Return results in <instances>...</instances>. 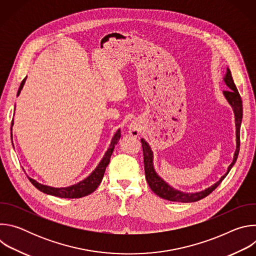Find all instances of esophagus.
<instances>
[{"mask_svg": "<svg viewBox=\"0 0 256 256\" xmlns=\"http://www.w3.org/2000/svg\"><path fill=\"white\" fill-rule=\"evenodd\" d=\"M128 132L134 136H138L140 134V124L136 120H132L128 126Z\"/></svg>", "mask_w": 256, "mask_h": 256, "instance_id": "esophagus-1", "label": "esophagus"}]
</instances>
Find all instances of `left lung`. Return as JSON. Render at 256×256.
Segmentation results:
<instances>
[{
	"label": "left lung",
	"mask_w": 256,
	"mask_h": 256,
	"mask_svg": "<svg viewBox=\"0 0 256 256\" xmlns=\"http://www.w3.org/2000/svg\"><path fill=\"white\" fill-rule=\"evenodd\" d=\"M223 81L229 88L227 91H223V95L233 109L234 116H235V126H236V149H235L232 163L229 165L227 172L223 176H221V178L216 182H214L212 186L206 188L204 190L196 192H186L176 190L173 186H171L169 184H167V182L155 170L154 153L150 147L149 142L142 138H140V142H142V153H144V167L146 180L148 181L149 186L153 190V192L156 194L158 196L170 202H194L200 200L220 186L221 182L224 180V178L228 175L232 167L235 165L238 158V154H239V148H240V128H241V122L243 116L242 100L234 84V81L231 75V70H229V68H227V72L225 76L223 77Z\"/></svg>",
	"instance_id": "8db88e82"
}]
</instances>
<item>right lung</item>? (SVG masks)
<instances>
[{"label": "right lung", "instance_id": "1", "mask_svg": "<svg viewBox=\"0 0 256 256\" xmlns=\"http://www.w3.org/2000/svg\"><path fill=\"white\" fill-rule=\"evenodd\" d=\"M27 78V77H26ZM26 78L22 81V83L20 84L19 90L17 92V96L20 95L21 90L23 89V86L25 84ZM15 110V109H14ZM15 114V112H14ZM14 126V120H12V124H11V140H12V144H13V134H12V128ZM120 138V128H118L116 134H114L110 144H109V147L107 148L104 156L102 157V159L100 160L99 164L96 166V168L84 179H82L81 181L77 182L75 184H72L70 186H66V188H52L50 186H46L42 184H40L38 181H36L33 178H29V180L31 181V184L38 188V190L50 194V196H58V198H83L86 196L90 194H92L93 192L96 190V188L99 186L100 182L103 178L105 169L107 167V165L109 164V161H110V157L114 153V150L116 148V144H118V142ZM14 147V144H13Z\"/></svg>", "mask_w": 256, "mask_h": 256}]
</instances>
